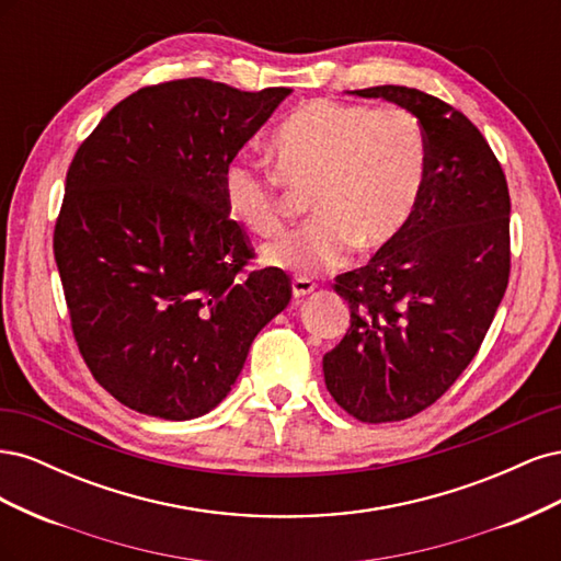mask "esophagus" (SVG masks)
Returning a JSON list of instances; mask_svg holds the SVG:
<instances>
[{
	"label": "esophagus",
	"mask_w": 561,
	"mask_h": 561,
	"mask_svg": "<svg viewBox=\"0 0 561 561\" xmlns=\"http://www.w3.org/2000/svg\"><path fill=\"white\" fill-rule=\"evenodd\" d=\"M313 290H316V285H313L309 278H295V280H293V297H295V299L307 297V295H311Z\"/></svg>",
	"instance_id": "34e87169"
}]
</instances>
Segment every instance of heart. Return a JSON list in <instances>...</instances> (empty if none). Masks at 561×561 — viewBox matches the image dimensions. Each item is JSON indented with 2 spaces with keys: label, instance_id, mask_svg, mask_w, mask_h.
Masks as SVG:
<instances>
[{
  "label": "heart",
  "instance_id": "obj_1",
  "mask_svg": "<svg viewBox=\"0 0 561 561\" xmlns=\"http://www.w3.org/2000/svg\"><path fill=\"white\" fill-rule=\"evenodd\" d=\"M266 151L274 168L239 154L219 186L227 213L262 239L280 229L283 184L311 186V222L262 252L285 271L313 274L344 264L351 250L383 252L410 227L426 186V138L400 107L311 100L283 118Z\"/></svg>",
  "mask_w": 561,
  "mask_h": 561
}]
</instances>
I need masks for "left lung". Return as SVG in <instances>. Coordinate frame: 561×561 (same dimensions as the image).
Listing matches in <instances>:
<instances>
[{"instance_id": "8db88e82", "label": "left lung", "mask_w": 561, "mask_h": 561, "mask_svg": "<svg viewBox=\"0 0 561 561\" xmlns=\"http://www.w3.org/2000/svg\"><path fill=\"white\" fill-rule=\"evenodd\" d=\"M419 118L428 149L421 203L400 239L336 276L351 328L322 358L336 404L365 423L431 407L478 353L511 276V194L470 118L407 87L348 91Z\"/></svg>"}]
</instances>
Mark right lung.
Masks as SVG:
<instances>
[{
    "mask_svg": "<svg viewBox=\"0 0 561 561\" xmlns=\"http://www.w3.org/2000/svg\"><path fill=\"white\" fill-rule=\"evenodd\" d=\"M290 89L178 79L122 100L79 147L54 252L79 351L130 410L186 421L222 402L293 297L252 257L219 175Z\"/></svg>",
    "mask_w": 561,
    "mask_h": 561,
    "instance_id": "add662e5",
    "label": "right lung"
}]
</instances>
